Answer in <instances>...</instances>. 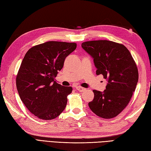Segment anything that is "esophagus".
Wrapping results in <instances>:
<instances>
[{"label": "esophagus", "mask_w": 151, "mask_h": 151, "mask_svg": "<svg viewBox=\"0 0 151 151\" xmlns=\"http://www.w3.org/2000/svg\"><path fill=\"white\" fill-rule=\"evenodd\" d=\"M76 90H78L80 92H83L84 91H85V89H86L84 88L81 87V86H77V87H76Z\"/></svg>", "instance_id": "34e87169"}]
</instances>
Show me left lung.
Returning <instances> with one entry per match:
<instances>
[{
    "label": "left lung",
    "mask_w": 151,
    "mask_h": 151,
    "mask_svg": "<svg viewBox=\"0 0 151 151\" xmlns=\"http://www.w3.org/2000/svg\"><path fill=\"white\" fill-rule=\"evenodd\" d=\"M82 47L90 55L97 75L107 81L104 91L93 90L88 103L91 111L105 119L116 117L129 104L138 82V70L129 50L123 45L107 40L86 41Z\"/></svg>",
    "instance_id": "1"
}]
</instances>
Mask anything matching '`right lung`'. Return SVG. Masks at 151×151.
Listing matches in <instances>:
<instances>
[{
	"instance_id": "add662e5",
	"label": "right lung",
	"mask_w": 151,
	"mask_h": 151,
	"mask_svg": "<svg viewBox=\"0 0 151 151\" xmlns=\"http://www.w3.org/2000/svg\"><path fill=\"white\" fill-rule=\"evenodd\" d=\"M75 43L48 41L32 47L22 61L16 78L21 101L41 119L57 117L65 108L71 87L55 81L65 58L76 49Z\"/></svg>"
}]
</instances>
